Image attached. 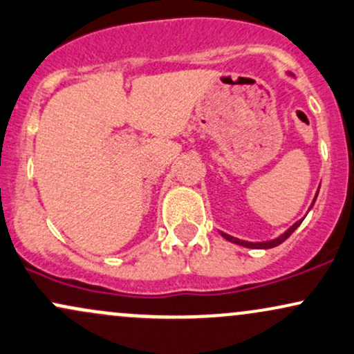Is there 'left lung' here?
I'll return each mask as SVG.
<instances>
[{"mask_svg": "<svg viewBox=\"0 0 354 354\" xmlns=\"http://www.w3.org/2000/svg\"><path fill=\"white\" fill-rule=\"evenodd\" d=\"M318 192H319V189H318ZM318 192H317V195H315L313 202H311V207H313V205H315V202H317ZM311 207H310V209H311ZM301 222H303V218H301V220H298V222H295L293 225L290 227L288 230L285 232V234H281L280 236H277V239H273V240H268V242H247V240H240V239H236V236L228 235V234H225V232H220V235H222L223 239H225V240H228V242L236 243V245H242V247H247V248H261V250H267V248L278 247V245H280V243H283L285 240L288 239V236L292 235L293 232L297 230V228L301 225Z\"/></svg>", "mask_w": 354, "mask_h": 354, "instance_id": "left-lung-1", "label": "left lung"}]
</instances>
